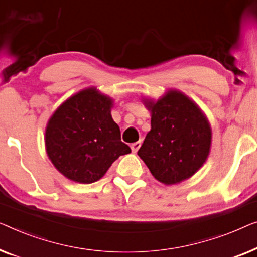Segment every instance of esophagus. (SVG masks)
<instances>
[{
    "instance_id": "1",
    "label": "esophagus",
    "mask_w": 257,
    "mask_h": 257,
    "mask_svg": "<svg viewBox=\"0 0 257 257\" xmlns=\"http://www.w3.org/2000/svg\"><path fill=\"white\" fill-rule=\"evenodd\" d=\"M141 146H142V142H141V141H139V142L133 143V144H132V150H133V153H137V151H139V149L141 148Z\"/></svg>"
}]
</instances>
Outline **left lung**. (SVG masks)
<instances>
[{"instance_id": "1", "label": "left lung", "mask_w": 257, "mask_h": 257, "mask_svg": "<svg viewBox=\"0 0 257 257\" xmlns=\"http://www.w3.org/2000/svg\"><path fill=\"white\" fill-rule=\"evenodd\" d=\"M151 111V130L137 151L157 180L166 185L193 176L209 154L212 133L200 108L178 91L144 101Z\"/></svg>"}]
</instances>
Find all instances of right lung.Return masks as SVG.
I'll return each mask as SVG.
<instances>
[{"instance_id":"right-lung-1","label":"right lung","mask_w":257,"mask_h":257,"mask_svg":"<svg viewBox=\"0 0 257 257\" xmlns=\"http://www.w3.org/2000/svg\"><path fill=\"white\" fill-rule=\"evenodd\" d=\"M113 100L86 88L55 111L45 130L46 153L66 178L91 184L103 177L113 162L129 154L110 114Z\"/></svg>"}]
</instances>
